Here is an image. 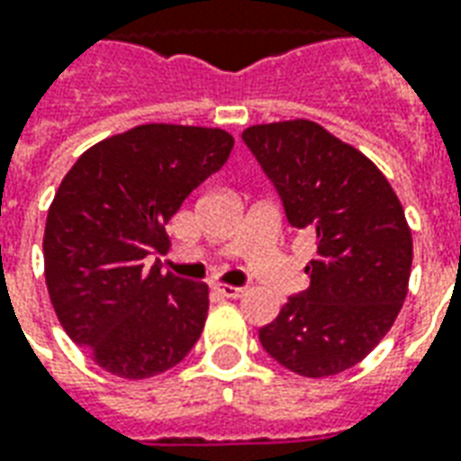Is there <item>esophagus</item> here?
I'll return each mask as SVG.
<instances>
[{"label": "esophagus", "mask_w": 461, "mask_h": 461, "mask_svg": "<svg viewBox=\"0 0 461 461\" xmlns=\"http://www.w3.org/2000/svg\"><path fill=\"white\" fill-rule=\"evenodd\" d=\"M214 293H220L224 298H240L244 288H237V285H227V283H214L212 285Z\"/></svg>", "instance_id": "obj_1"}]
</instances>
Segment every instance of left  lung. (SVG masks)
Here are the masks:
<instances>
[{"mask_svg":"<svg viewBox=\"0 0 461 461\" xmlns=\"http://www.w3.org/2000/svg\"><path fill=\"white\" fill-rule=\"evenodd\" d=\"M241 139L288 224L315 240L310 285L258 330L261 347L300 376L352 369L384 339L408 293L412 240L403 207L364 153L315 122L249 126Z\"/></svg>","mask_w":461,"mask_h":461,"instance_id":"left-lung-1","label":"left lung"}]
</instances>
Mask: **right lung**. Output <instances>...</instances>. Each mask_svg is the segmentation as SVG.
Returning <instances> with one entry per match:
<instances>
[{"label": "right lung", "instance_id": "add662e5", "mask_svg": "<svg viewBox=\"0 0 461 461\" xmlns=\"http://www.w3.org/2000/svg\"><path fill=\"white\" fill-rule=\"evenodd\" d=\"M221 129L144 124L85 151L58 187L43 261L60 325L102 369L149 378L195 347L207 285L161 274L166 224L230 158Z\"/></svg>", "mask_w": 461, "mask_h": 461}]
</instances>
